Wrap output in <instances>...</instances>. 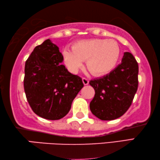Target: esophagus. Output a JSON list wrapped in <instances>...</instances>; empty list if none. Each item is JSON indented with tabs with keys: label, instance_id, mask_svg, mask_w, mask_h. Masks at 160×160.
<instances>
[{
	"label": "esophagus",
	"instance_id": "34e87169",
	"mask_svg": "<svg viewBox=\"0 0 160 160\" xmlns=\"http://www.w3.org/2000/svg\"><path fill=\"white\" fill-rule=\"evenodd\" d=\"M82 81H83V84H84V85H88V83H89V80H88V78H86V77H83Z\"/></svg>",
	"mask_w": 160,
	"mask_h": 160
}]
</instances>
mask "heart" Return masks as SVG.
Masks as SVG:
<instances>
[{"label": "heart", "mask_w": 160, "mask_h": 160, "mask_svg": "<svg viewBox=\"0 0 160 160\" xmlns=\"http://www.w3.org/2000/svg\"><path fill=\"white\" fill-rule=\"evenodd\" d=\"M64 57L72 72L77 73L86 60V67L91 74L102 76L116 67L120 57V48L113 40L88 39L77 42L72 49H65Z\"/></svg>", "instance_id": "obj_1"}]
</instances>
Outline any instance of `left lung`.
<instances>
[{"label": "left lung", "instance_id": "obj_1", "mask_svg": "<svg viewBox=\"0 0 160 160\" xmlns=\"http://www.w3.org/2000/svg\"><path fill=\"white\" fill-rule=\"evenodd\" d=\"M138 64L130 52H125L121 63L108 74L91 80L95 90L90 110L102 120L122 116L131 105L138 87Z\"/></svg>", "mask_w": 160, "mask_h": 160}]
</instances>
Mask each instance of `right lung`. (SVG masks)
Returning a JSON list of instances; mask_svg holds the SVG:
<instances>
[{"instance_id": "add662e5", "label": "right lung", "mask_w": 160, "mask_h": 160, "mask_svg": "<svg viewBox=\"0 0 160 160\" xmlns=\"http://www.w3.org/2000/svg\"><path fill=\"white\" fill-rule=\"evenodd\" d=\"M59 48L48 39L37 46L25 62L24 89L35 114L59 120L69 112L83 86L82 78L71 74Z\"/></svg>"}]
</instances>
